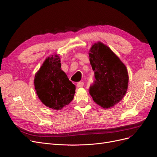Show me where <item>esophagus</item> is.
<instances>
[{"label": "esophagus", "instance_id": "1", "mask_svg": "<svg viewBox=\"0 0 157 157\" xmlns=\"http://www.w3.org/2000/svg\"><path fill=\"white\" fill-rule=\"evenodd\" d=\"M83 85H84V83L82 82H80L77 83V87H78V88L79 87H83Z\"/></svg>", "mask_w": 157, "mask_h": 157}]
</instances>
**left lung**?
Listing matches in <instances>:
<instances>
[{
	"label": "left lung",
	"mask_w": 157,
	"mask_h": 157,
	"mask_svg": "<svg viewBox=\"0 0 157 157\" xmlns=\"http://www.w3.org/2000/svg\"><path fill=\"white\" fill-rule=\"evenodd\" d=\"M89 56L95 77L89 93L94 102L102 108H112L123 98L127 91V68L117 55L101 42L92 45Z\"/></svg>",
	"instance_id": "obj_1"
}]
</instances>
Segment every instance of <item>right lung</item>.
<instances>
[{"label":"right lung","instance_id":"add662e5","mask_svg":"<svg viewBox=\"0 0 157 157\" xmlns=\"http://www.w3.org/2000/svg\"><path fill=\"white\" fill-rule=\"evenodd\" d=\"M34 89L41 102L47 107L60 110L73 100L75 86L61 70L59 55L45 59L35 74Z\"/></svg>","mask_w":157,"mask_h":157}]
</instances>
